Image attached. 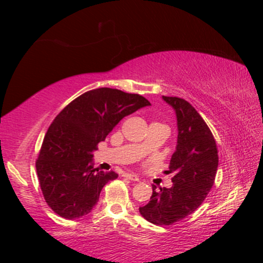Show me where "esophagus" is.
I'll list each match as a JSON object with an SVG mask.
<instances>
[{
	"mask_svg": "<svg viewBox=\"0 0 263 263\" xmlns=\"http://www.w3.org/2000/svg\"><path fill=\"white\" fill-rule=\"evenodd\" d=\"M123 177L127 178V179H129V180H132V182H138V180H140L138 176H136V174H132V173H126Z\"/></svg>",
	"mask_w": 263,
	"mask_h": 263,
	"instance_id": "esophagus-1",
	"label": "esophagus"
}]
</instances>
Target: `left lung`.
<instances>
[{
    "label": "left lung",
    "instance_id": "left-lung-1",
    "mask_svg": "<svg viewBox=\"0 0 263 263\" xmlns=\"http://www.w3.org/2000/svg\"><path fill=\"white\" fill-rule=\"evenodd\" d=\"M177 115L178 140L172 155L171 188L152 186L148 204L140 208L141 215L155 225H172L200 206L213 188L218 171L216 142L210 128L188 101L176 96H162Z\"/></svg>",
    "mask_w": 263,
    "mask_h": 263
}]
</instances>
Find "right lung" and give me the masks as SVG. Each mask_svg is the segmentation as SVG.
I'll use <instances>...</instances> for the list:
<instances>
[{"label": "right lung", "instance_id": "add662e5", "mask_svg": "<svg viewBox=\"0 0 263 263\" xmlns=\"http://www.w3.org/2000/svg\"><path fill=\"white\" fill-rule=\"evenodd\" d=\"M149 105L138 93L100 87L60 111L35 162L42 193L54 213L73 220L92 210L105 184L119 177L112 171L93 168L92 152L123 117Z\"/></svg>", "mask_w": 263, "mask_h": 263}]
</instances>
